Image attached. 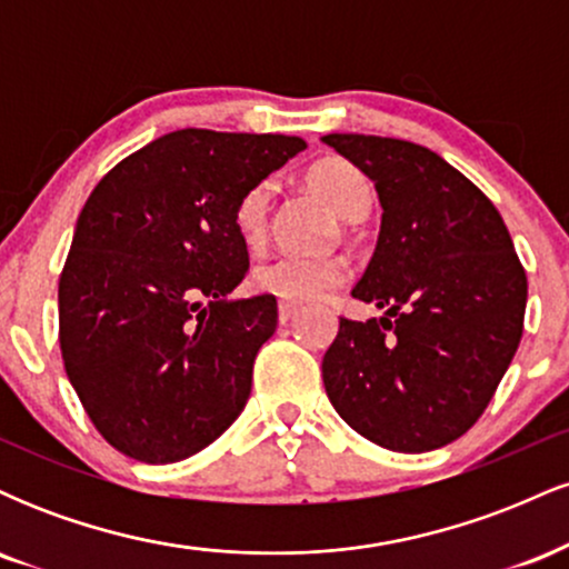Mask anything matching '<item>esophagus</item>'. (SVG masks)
Here are the masks:
<instances>
[{"label":"esophagus","instance_id":"1","mask_svg":"<svg viewBox=\"0 0 569 569\" xmlns=\"http://www.w3.org/2000/svg\"><path fill=\"white\" fill-rule=\"evenodd\" d=\"M297 310L299 307L297 305H289V302H280L278 305V321L280 323H289L293 316H297Z\"/></svg>","mask_w":569,"mask_h":569}]
</instances>
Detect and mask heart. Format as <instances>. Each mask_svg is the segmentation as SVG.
<instances>
[{"mask_svg": "<svg viewBox=\"0 0 569 569\" xmlns=\"http://www.w3.org/2000/svg\"><path fill=\"white\" fill-rule=\"evenodd\" d=\"M307 184L329 200V206L348 221L367 217L371 200H375L369 176L356 162L345 158L318 160L307 171ZM270 213L272 181H259V184L246 189L240 200L234 202V230L248 248H259L267 240ZM345 280H348V264L339 257H302V253L272 257L270 262L259 264L251 276L253 289L289 305L316 302V299L329 297Z\"/></svg>", "mask_w": 569, "mask_h": 569, "instance_id": "obj_1", "label": "heart"}]
</instances>
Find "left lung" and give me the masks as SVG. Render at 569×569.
<instances>
[{"instance_id":"8db88e82","label":"left lung","mask_w":569,"mask_h":569,"mask_svg":"<svg viewBox=\"0 0 569 569\" xmlns=\"http://www.w3.org/2000/svg\"><path fill=\"white\" fill-rule=\"evenodd\" d=\"M375 181L382 227L352 297L385 318H339L326 396L363 439L430 452L485 415L521 342L527 272L492 200L420 143L321 139Z\"/></svg>"}]
</instances>
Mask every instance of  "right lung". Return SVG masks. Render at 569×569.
I'll return each instance as SVG.
<instances>
[{"instance_id":"right-lung-1","label":"right lung","mask_w":569,"mask_h":569,"mask_svg":"<svg viewBox=\"0 0 569 569\" xmlns=\"http://www.w3.org/2000/svg\"><path fill=\"white\" fill-rule=\"evenodd\" d=\"M305 147L280 133L173 130L90 192L58 280V342L71 388L117 452L184 460L243 411L278 302H227L248 272L234 202Z\"/></svg>"}]
</instances>
